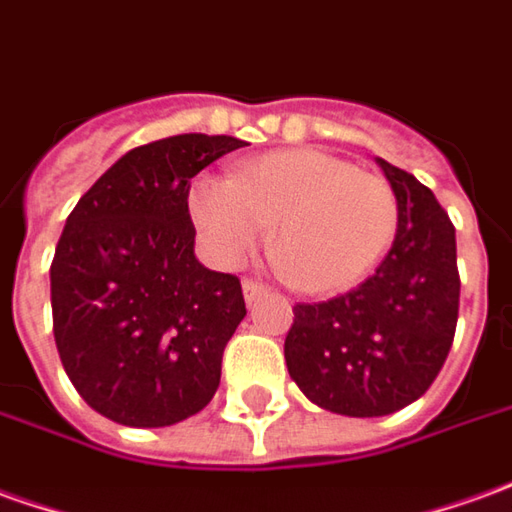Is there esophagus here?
<instances>
[{
	"mask_svg": "<svg viewBox=\"0 0 512 512\" xmlns=\"http://www.w3.org/2000/svg\"><path fill=\"white\" fill-rule=\"evenodd\" d=\"M241 288H244V299L249 302V305L266 293V285H260V282H255V280H244L241 282Z\"/></svg>",
	"mask_w": 512,
	"mask_h": 512,
	"instance_id": "1",
	"label": "esophagus"
}]
</instances>
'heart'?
Segmentation results:
<instances>
[{"label":"heart","instance_id":"1","mask_svg":"<svg viewBox=\"0 0 512 512\" xmlns=\"http://www.w3.org/2000/svg\"><path fill=\"white\" fill-rule=\"evenodd\" d=\"M188 213L213 263L235 268L263 244L282 274L307 293L355 288L388 252L399 202L391 182L318 149L246 160L230 180L199 177Z\"/></svg>","mask_w":512,"mask_h":512}]
</instances>
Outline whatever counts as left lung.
<instances>
[{
	"mask_svg": "<svg viewBox=\"0 0 512 512\" xmlns=\"http://www.w3.org/2000/svg\"><path fill=\"white\" fill-rule=\"evenodd\" d=\"M399 202L391 252L355 291L293 307L291 380L313 405L388 416L424 396L452 349L460 305L455 227L430 188L377 157Z\"/></svg>",
	"mask_w": 512,
	"mask_h": 512,
	"instance_id": "1",
	"label": "left lung"
}]
</instances>
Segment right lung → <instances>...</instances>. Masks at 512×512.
I'll list each match as a JSON object with an SVG mask.
<instances>
[{"instance_id": "1", "label": "right lung", "mask_w": 512, "mask_h": 512, "mask_svg": "<svg viewBox=\"0 0 512 512\" xmlns=\"http://www.w3.org/2000/svg\"><path fill=\"white\" fill-rule=\"evenodd\" d=\"M246 146L230 135H171L135 146L88 188L57 241L52 321L82 399L124 427L199 413L246 305L235 274L194 255L191 180Z\"/></svg>"}]
</instances>
